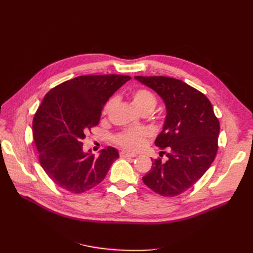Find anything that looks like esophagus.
Here are the masks:
<instances>
[{"label": "esophagus", "mask_w": 253, "mask_h": 253, "mask_svg": "<svg viewBox=\"0 0 253 253\" xmlns=\"http://www.w3.org/2000/svg\"><path fill=\"white\" fill-rule=\"evenodd\" d=\"M137 155L135 154V153H131V152H127V151H121L120 152V157L122 158H127V157H136Z\"/></svg>", "instance_id": "esophagus-1"}]
</instances>
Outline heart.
Segmentation results:
<instances>
[{
    "label": "heart",
    "mask_w": 253,
    "mask_h": 253,
    "mask_svg": "<svg viewBox=\"0 0 253 253\" xmlns=\"http://www.w3.org/2000/svg\"><path fill=\"white\" fill-rule=\"evenodd\" d=\"M132 102L135 108L139 112L142 111H153L156 106V98L150 90L139 88L133 91L132 94ZM114 101L110 100L105 104L103 109V114L108 115L113 106ZM149 137V131L145 128L133 129V131H126L117 137V142L122 147L135 151L138 150L145 143V139Z\"/></svg>",
    "instance_id": "obj_1"
}]
</instances>
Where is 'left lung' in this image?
Listing matches in <instances>:
<instances>
[{"label": "left lung", "instance_id": "8db88e82", "mask_svg": "<svg viewBox=\"0 0 253 253\" xmlns=\"http://www.w3.org/2000/svg\"><path fill=\"white\" fill-rule=\"evenodd\" d=\"M134 78L154 90L166 106L163 131L155 144L166 149L168 160H154L142 180L160 195L176 196L192 187L212 165L217 152L218 119L209 99L181 80L163 76Z\"/></svg>", "mask_w": 253, "mask_h": 253}]
</instances>
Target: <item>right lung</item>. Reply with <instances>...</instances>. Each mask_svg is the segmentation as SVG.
<instances>
[{"label": "right lung", "instance_id": "1", "mask_svg": "<svg viewBox=\"0 0 253 253\" xmlns=\"http://www.w3.org/2000/svg\"><path fill=\"white\" fill-rule=\"evenodd\" d=\"M131 79L122 75L79 76L45 95L33 122L40 164L49 178L72 193H82L100 183L118 151L108 147L95 157L83 151V139L96 126L101 110L115 91Z\"/></svg>", "mask_w": 253, "mask_h": 253}]
</instances>
